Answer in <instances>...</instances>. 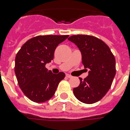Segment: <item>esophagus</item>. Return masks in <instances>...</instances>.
Instances as JSON below:
<instances>
[{"mask_svg": "<svg viewBox=\"0 0 130 130\" xmlns=\"http://www.w3.org/2000/svg\"><path fill=\"white\" fill-rule=\"evenodd\" d=\"M66 76H67V77H68V78H71V77H72V76H71V75H69V74H66Z\"/></svg>", "mask_w": 130, "mask_h": 130, "instance_id": "esophagus-1", "label": "esophagus"}]
</instances>
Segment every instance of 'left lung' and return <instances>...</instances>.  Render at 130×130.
<instances>
[{"label":"left lung","mask_w":130,"mask_h":130,"mask_svg":"<svg viewBox=\"0 0 130 130\" xmlns=\"http://www.w3.org/2000/svg\"><path fill=\"white\" fill-rule=\"evenodd\" d=\"M68 40L79 48L84 69L88 70L85 79L79 77L80 84L73 88V94L84 103H96L111 88L116 73L115 57L109 47L94 36L74 35Z\"/></svg>","instance_id":"1"}]
</instances>
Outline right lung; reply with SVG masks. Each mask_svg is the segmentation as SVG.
Listing matches in <instances>:
<instances>
[{"instance_id":"1","label":"right lung","mask_w":130,"mask_h":130,"mask_svg":"<svg viewBox=\"0 0 130 130\" xmlns=\"http://www.w3.org/2000/svg\"><path fill=\"white\" fill-rule=\"evenodd\" d=\"M69 36H38L27 40L15 57V73L18 84L26 96L43 103L54 96L65 74L52 73L45 67L54 58L57 46Z\"/></svg>"}]
</instances>
